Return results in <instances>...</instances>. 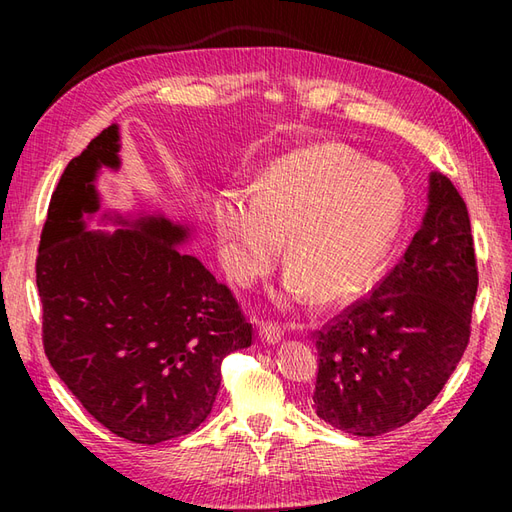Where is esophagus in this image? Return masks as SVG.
Wrapping results in <instances>:
<instances>
[{
    "instance_id": "1",
    "label": "esophagus",
    "mask_w": 512,
    "mask_h": 512,
    "mask_svg": "<svg viewBox=\"0 0 512 512\" xmlns=\"http://www.w3.org/2000/svg\"><path fill=\"white\" fill-rule=\"evenodd\" d=\"M258 335H260V339L265 344H269V346H275V344H280L282 342V335H284V331L280 329V327H275V324H260V331H258Z\"/></svg>"
}]
</instances>
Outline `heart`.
I'll list each match as a JSON object with an SVG mask.
<instances>
[{"mask_svg":"<svg viewBox=\"0 0 512 512\" xmlns=\"http://www.w3.org/2000/svg\"><path fill=\"white\" fill-rule=\"evenodd\" d=\"M406 192L386 166L344 145L303 147L256 183L215 194L211 215L228 275L250 286L280 256L288 273L277 301L342 303L376 275L401 226Z\"/></svg>","mask_w":512,"mask_h":512,"instance_id":"b5f03b06","label":"heart"}]
</instances>
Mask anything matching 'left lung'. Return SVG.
Returning a JSON list of instances; mask_svg holds the SVG:
<instances>
[{"label":"left lung","instance_id":"1","mask_svg":"<svg viewBox=\"0 0 512 512\" xmlns=\"http://www.w3.org/2000/svg\"><path fill=\"white\" fill-rule=\"evenodd\" d=\"M476 288L468 207L433 170L427 211L404 258L367 299L316 333V414L363 438L410 423L466 352Z\"/></svg>","mask_w":512,"mask_h":512}]
</instances>
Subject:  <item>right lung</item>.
Here are the masks:
<instances>
[{
    "mask_svg": "<svg viewBox=\"0 0 512 512\" xmlns=\"http://www.w3.org/2000/svg\"><path fill=\"white\" fill-rule=\"evenodd\" d=\"M113 123L53 192L36 284L44 352L83 408L115 436L160 444L209 416L222 361L252 346V324L196 256V228L162 211L100 209L102 168L119 170ZM115 231H91L88 222Z\"/></svg>",
    "mask_w": 512,
    "mask_h": 512,
    "instance_id": "obj_1",
    "label": "right lung"
}]
</instances>
